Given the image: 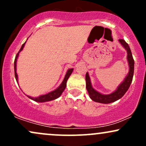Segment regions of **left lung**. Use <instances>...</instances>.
<instances>
[{"label":"left lung","instance_id":"left-lung-1","mask_svg":"<svg viewBox=\"0 0 146 146\" xmlns=\"http://www.w3.org/2000/svg\"><path fill=\"white\" fill-rule=\"evenodd\" d=\"M119 42L122 44V46L125 48L127 51V59H128V64H129V72L128 74L125 77L124 80L123 81L121 84L117 87V90L114 91L113 93H110L109 95H103L102 93H100L99 92L95 90L94 88L92 87L91 82H90V77L88 75V73H86V89L88 91V94L90 99L93 101L98 103L102 104H110L112 102H114L117 100H119L126 93L127 90H128L131 82L132 81V78H133L134 73V64H135V61H134L132 55L131 53L130 46L128 44V43L125 42V41L123 39L119 40Z\"/></svg>","mask_w":146,"mask_h":146}]
</instances>
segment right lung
<instances>
[{
  "label": "right lung",
  "instance_id": "add662e5",
  "mask_svg": "<svg viewBox=\"0 0 146 146\" xmlns=\"http://www.w3.org/2000/svg\"><path fill=\"white\" fill-rule=\"evenodd\" d=\"M26 43V42L22 45L21 49L20 51H18V53H17V55L16 56V58H15V60H14V73H15V78H16V82H18V75L16 73V61H17L18 55H19V53L21 52L22 50H23V47H24L25 44ZM73 71V68H71V69H68L67 72H66V74L65 75L64 79L63 82H62L60 86L58 87V88L56 90H53V91L50 92V93H47L46 95H40V96L38 97V98H32V97L28 96L27 97L31 99V100H33V101L37 102H48V101H51V100H54L58 98L60 95H62V93H63V91L64 90L66 86V82H67L68 78L70 77V75H71L72 72Z\"/></svg>",
  "mask_w": 146,
  "mask_h": 146
}]
</instances>
